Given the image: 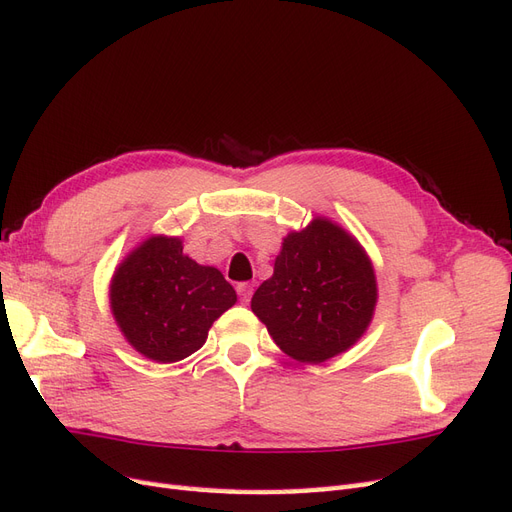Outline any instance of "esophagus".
I'll return each mask as SVG.
<instances>
[{"instance_id":"esophagus-1","label":"esophagus","mask_w":512,"mask_h":512,"mask_svg":"<svg viewBox=\"0 0 512 512\" xmlns=\"http://www.w3.org/2000/svg\"><path fill=\"white\" fill-rule=\"evenodd\" d=\"M237 292H239V299H241V303H250V299H252V292H254V286H252V284H247V282H243V284H239V286H237Z\"/></svg>"}]
</instances>
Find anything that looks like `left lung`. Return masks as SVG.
I'll use <instances>...</instances> for the list:
<instances>
[{
  "label": "left lung",
  "mask_w": 512,
  "mask_h": 512,
  "mask_svg": "<svg viewBox=\"0 0 512 512\" xmlns=\"http://www.w3.org/2000/svg\"><path fill=\"white\" fill-rule=\"evenodd\" d=\"M376 303V271L365 247L318 215L284 237L273 275L254 292L252 312L290 359L320 365L359 342Z\"/></svg>",
  "instance_id": "1"
}]
</instances>
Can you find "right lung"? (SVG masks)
<instances>
[{"label": "right lung", "instance_id": "obj_1", "mask_svg": "<svg viewBox=\"0 0 512 512\" xmlns=\"http://www.w3.org/2000/svg\"><path fill=\"white\" fill-rule=\"evenodd\" d=\"M123 339L153 363H177L203 348L211 324L237 303L220 269L183 254L181 237L151 235L123 258L108 286Z\"/></svg>", "mask_w": 512, "mask_h": 512}]
</instances>
